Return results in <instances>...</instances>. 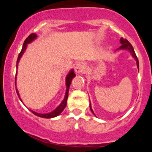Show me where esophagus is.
<instances>
[{
	"mask_svg": "<svg viewBox=\"0 0 152 152\" xmlns=\"http://www.w3.org/2000/svg\"><path fill=\"white\" fill-rule=\"evenodd\" d=\"M86 64L84 62H79L76 64L75 70L76 73H84L85 70H86Z\"/></svg>",
	"mask_w": 152,
	"mask_h": 152,
	"instance_id": "34e87169",
	"label": "esophagus"
}]
</instances>
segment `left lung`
<instances>
[{
    "mask_svg": "<svg viewBox=\"0 0 152 152\" xmlns=\"http://www.w3.org/2000/svg\"><path fill=\"white\" fill-rule=\"evenodd\" d=\"M120 43H121L122 45L119 48H118L117 50H128L130 52V53L132 54V57H134L135 59H136V64H137V67H138V68L139 69L138 59V58H137V57H136V53H135L134 48H133L132 44H131V43L129 42L128 40H126V39H123V38L120 39ZM90 109H91V111H92V113L95 115L94 112H93L92 109H91V104H90Z\"/></svg>",
    "mask_w": 152,
    "mask_h": 152,
    "instance_id": "left-lung-1",
    "label": "left lung"
}]
</instances>
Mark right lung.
Returning <instances> with one entry per match:
<instances>
[{
    "instance_id": "add662e5",
    "label": "right lung",
    "mask_w": 152,
    "mask_h": 152,
    "mask_svg": "<svg viewBox=\"0 0 152 152\" xmlns=\"http://www.w3.org/2000/svg\"><path fill=\"white\" fill-rule=\"evenodd\" d=\"M37 34L32 33V34L29 35V36L27 37V39H26V40H25L23 45L22 50H21V51H20V53H19V55H18L17 61H16V68H18V62H19V61H20V59L21 58L22 55H23L25 51H26V48H27V44H28V43L32 42V41H34V39L37 38ZM16 75H17V72H16L15 85H16ZM75 77V74L74 70L72 69L69 72V73L67 75V76H66V91L65 97H64V100L61 102V103L60 104V105L58 106V107L56 108L54 111H53L52 112H50V113H37V112H35V111H33L32 110H30V111L32 112L33 114H34L35 115L39 116V117H41V118H55V117H56V116L59 115V114L64 111V109H65V107H66V104H67V99H68V91H69V87H70V84H71L72 80ZM16 93H17L18 97H19L20 100L22 102L21 99H20V97L19 93H18V89L16 88Z\"/></svg>"
}]
</instances>
